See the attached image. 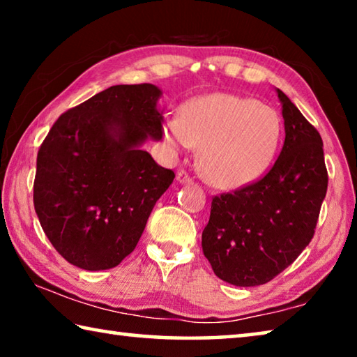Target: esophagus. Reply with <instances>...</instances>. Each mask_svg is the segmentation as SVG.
<instances>
[{
	"instance_id": "34e87169",
	"label": "esophagus",
	"mask_w": 357,
	"mask_h": 357,
	"mask_svg": "<svg viewBox=\"0 0 357 357\" xmlns=\"http://www.w3.org/2000/svg\"><path fill=\"white\" fill-rule=\"evenodd\" d=\"M176 181H178L179 184H190L192 183V178H190V174H187L185 172H179L176 174Z\"/></svg>"
}]
</instances>
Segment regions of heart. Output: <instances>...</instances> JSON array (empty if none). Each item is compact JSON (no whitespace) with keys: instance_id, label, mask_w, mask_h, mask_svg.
<instances>
[{"instance_id":"b5f03b06","label":"heart","mask_w":357,"mask_h":357,"mask_svg":"<svg viewBox=\"0 0 357 357\" xmlns=\"http://www.w3.org/2000/svg\"><path fill=\"white\" fill-rule=\"evenodd\" d=\"M282 134L274 108L255 99L213 93L190 100L181 116L164 123V138L173 148L200 151L203 176L219 189H243L273 164Z\"/></svg>"}]
</instances>
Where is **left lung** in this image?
I'll return each instance as SVG.
<instances>
[{
	"mask_svg": "<svg viewBox=\"0 0 357 357\" xmlns=\"http://www.w3.org/2000/svg\"><path fill=\"white\" fill-rule=\"evenodd\" d=\"M275 93L285 126L279 159L255 184L214 197L202 234L214 274L234 287L263 285L301 255L328 190L321 137L285 93Z\"/></svg>",
	"mask_w": 357,
	"mask_h": 357,
	"instance_id": "1",
	"label": "left lung"
}]
</instances>
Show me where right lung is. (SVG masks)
Here are the masks:
<instances>
[{"label":"right lung","instance_id":"right-lung-1","mask_svg":"<svg viewBox=\"0 0 357 357\" xmlns=\"http://www.w3.org/2000/svg\"><path fill=\"white\" fill-rule=\"evenodd\" d=\"M162 91L116 84L70 108L38 153L34 209L59 255L86 271L134 252L174 173L142 146L162 138Z\"/></svg>","mask_w":357,"mask_h":357}]
</instances>
